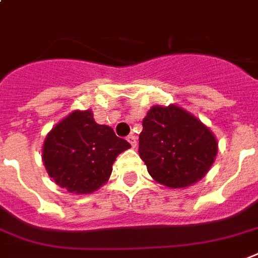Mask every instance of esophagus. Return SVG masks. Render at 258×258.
<instances>
[{
	"label": "esophagus",
	"instance_id": "1",
	"mask_svg": "<svg viewBox=\"0 0 258 258\" xmlns=\"http://www.w3.org/2000/svg\"><path fill=\"white\" fill-rule=\"evenodd\" d=\"M127 141H128V143L134 147V149L137 147V138L134 137V135H128V137H127Z\"/></svg>",
	"mask_w": 258,
	"mask_h": 258
}]
</instances>
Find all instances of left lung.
I'll return each mask as SVG.
<instances>
[{
  "label": "left lung",
  "mask_w": 258,
  "mask_h": 258,
  "mask_svg": "<svg viewBox=\"0 0 258 258\" xmlns=\"http://www.w3.org/2000/svg\"><path fill=\"white\" fill-rule=\"evenodd\" d=\"M139 157L155 181L184 188L200 180L218 153L212 133L181 108L153 107L142 121Z\"/></svg>",
  "instance_id": "8db88e82"
}]
</instances>
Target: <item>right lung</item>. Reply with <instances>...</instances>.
<instances>
[{
  "label": "right lung",
  "instance_id": "1",
  "mask_svg": "<svg viewBox=\"0 0 258 258\" xmlns=\"http://www.w3.org/2000/svg\"><path fill=\"white\" fill-rule=\"evenodd\" d=\"M130 147L111 127L97 124L92 112L76 111L47 135L43 162L59 186L92 194L111 176L116 157Z\"/></svg>",
  "mask_w": 258,
  "mask_h": 258
}]
</instances>
